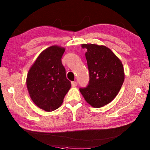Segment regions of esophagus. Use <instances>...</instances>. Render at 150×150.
Segmentation results:
<instances>
[{
	"mask_svg": "<svg viewBox=\"0 0 150 150\" xmlns=\"http://www.w3.org/2000/svg\"><path fill=\"white\" fill-rule=\"evenodd\" d=\"M71 85H72L73 87H76L77 86V82H76V81L71 82Z\"/></svg>",
	"mask_w": 150,
	"mask_h": 150,
	"instance_id": "1",
	"label": "esophagus"
}]
</instances>
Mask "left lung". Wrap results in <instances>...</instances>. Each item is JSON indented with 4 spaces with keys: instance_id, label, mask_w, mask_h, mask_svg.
<instances>
[{
    "instance_id": "obj_1",
    "label": "left lung",
    "mask_w": 150,
    "mask_h": 150,
    "mask_svg": "<svg viewBox=\"0 0 150 150\" xmlns=\"http://www.w3.org/2000/svg\"><path fill=\"white\" fill-rule=\"evenodd\" d=\"M86 48V58L89 81L79 91L93 108H101L110 103L119 92L125 79L123 65L108 47L95 44H83Z\"/></svg>"
}]
</instances>
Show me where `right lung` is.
<instances>
[{"instance_id":"right-lung-1","label":"right lung","mask_w":150,"mask_h":150,"mask_svg":"<svg viewBox=\"0 0 150 150\" xmlns=\"http://www.w3.org/2000/svg\"><path fill=\"white\" fill-rule=\"evenodd\" d=\"M64 51L65 48L57 45L47 48L40 54L27 75V88L31 99L47 112L61 106L71 87L61 62Z\"/></svg>"}]
</instances>
